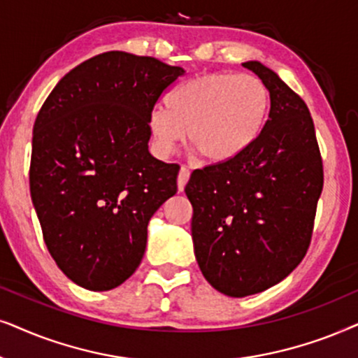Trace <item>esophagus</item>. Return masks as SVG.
Segmentation results:
<instances>
[{
    "mask_svg": "<svg viewBox=\"0 0 358 358\" xmlns=\"http://www.w3.org/2000/svg\"><path fill=\"white\" fill-rule=\"evenodd\" d=\"M188 180H189V170L187 169V166H182V169H180V173H178V189L180 192H183L185 185L188 183Z\"/></svg>",
    "mask_w": 358,
    "mask_h": 358,
    "instance_id": "obj_1",
    "label": "esophagus"
}]
</instances>
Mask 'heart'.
<instances>
[{
  "label": "heart",
  "instance_id": "1",
  "mask_svg": "<svg viewBox=\"0 0 358 358\" xmlns=\"http://www.w3.org/2000/svg\"><path fill=\"white\" fill-rule=\"evenodd\" d=\"M149 113V129L162 155L187 136L203 160L236 159L259 137L270 108V92L259 76L208 73L178 85Z\"/></svg>",
  "mask_w": 358,
  "mask_h": 358
}]
</instances>
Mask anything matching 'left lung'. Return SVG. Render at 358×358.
Instances as JSON below:
<instances>
[{
	"instance_id": "8db88e82",
	"label": "left lung",
	"mask_w": 358,
	"mask_h": 358,
	"mask_svg": "<svg viewBox=\"0 0 358 358\" xmlns=\"http://www.w3.org/2000/svg\"><path fill=\"white\" fill-rule=\"evenodd\" d=\"M270 92L264 129L236 159L194 170V255L213 288L232 298L280 283L311 244L322 159L306 103L260 62H245Z\"/></svg>"
}]
</instances>
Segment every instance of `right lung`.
Segmentation results:
<instances>
[{"label": "right lung", "mask_w": 358, "mask_h": 358, "mask_svg": "<svg viewBox=\"0 0 358 358\" xmlns=\"http://www.w3.org/2000/svg\"><path fill=\"white\" fill-rule=\"evenodd\" d=\"M183 73L154 57L104 52L70 70L37 114L32 204L52 259L78 287L126 282L150 217L178 189L180 165L149 152V113Z\"/></svg>", "instance_id": "add662e5"}]
</instances>
